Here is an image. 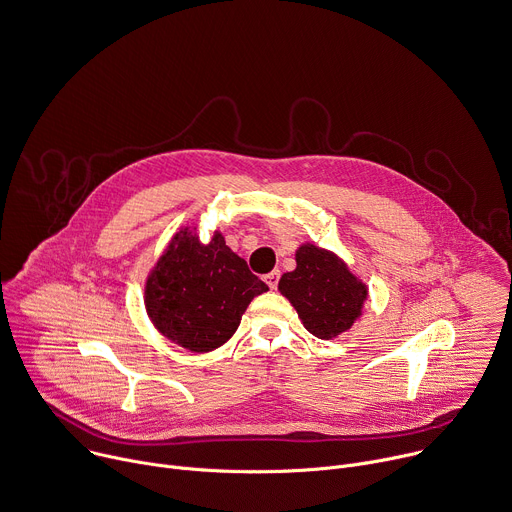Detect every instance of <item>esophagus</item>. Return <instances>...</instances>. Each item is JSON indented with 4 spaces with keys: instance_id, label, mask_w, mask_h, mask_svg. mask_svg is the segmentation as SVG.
<instances>
[{
    "instance_id": "esophagus-1",
    "label": "esophagus",
    "mask_w": 512,
    "mask_h": 512,
    "mask_svg": "<svg viewBox=\"0 0 512 512\" xmlns=\"http://www.w3.org/2000/svg\"><path fill=\"white\" fill-rule=\"evenodd\" d=\"M278 280H280V270H272V272H268V274L264 276V282H266L272 290L278 286Z\"/></svg>"
}]
</instances>
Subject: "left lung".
<instances>
[{
  "instance_id": "1",
  "label": "left lung",
  "mask_w": 512,
  "mask_h": 512,
  "mask_svg": "<svg viewBox=\"0 0 512 512\" xmlns=\"http://www.w3.org/2000/svg\"><path fill=\"white\" fill-rule=\"evenodd\" d=\"M278 288L292 302L306 331L319 339L347 331L367 298L365 286L347 266L317 246H302L296 252V270L286 272Z\"/></svg>"
}]
</instances>
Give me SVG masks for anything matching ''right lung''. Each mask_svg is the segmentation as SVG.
<instances>
[{
  "label": "right lung",
  "mask_w": 512,
  "mask_h": 512,
  "mask_svg": "<svg viewBox=\"0 0 512 512\" xmlns=\"http://www.w3.org/2000/svg\"><path fill=\"white\" fill-rule=\"evenodd\" d=\"M266 290L222 234L201 244L195 234L181 230L147 280L145 304L167 339L206 353L236 333L250 300Z\"/></svg>",
  "instance_id": "right-lung-1"
}]
</instances>
